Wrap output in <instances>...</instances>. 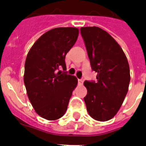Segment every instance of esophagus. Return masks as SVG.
I'll return each mask as SVG.
<instances>
[{
  "label": "esophagus",
  "instance_id": "34e87169",
  "mask_svg": "<svg viewBox=\"0 0 146 146\" xmlns=\"http://www.w3.org/2000/svg\"><path fill=\"white\" fill-rule=\"evenodd\" d=\"M83 83H84V79H78V84H79L80 85H82Z\"/></svg>",
  "mask_w": 146,
  "mask_h": 146
}]
</instances>
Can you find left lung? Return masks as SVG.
Returning a JSON list of instances; mask_svg holds the SVG:
<instances>
[{"mask_svg":"<svg viewBox=\"0 0 146 146\" xmlns=\"http://www.w3.org/2000/svg\"><path fill=\"white\" fill-rule=\"evenodd\" d=\"M92 69L97 81H84L87 111L93 119L107 121L119 111L128 91L130 68L124 52L110 34L97 27H81Z\"/></svg>","mask_w":146,"mask_h":146,"instance_id":"left-lung-1","label":"left lung"}]
</instances>
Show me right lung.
I'll return each instance as SVG.
<instances>
[{
	"mask_svg": "<svg viewBox=\"0 0 146 146\" xmlns=\"http://www.w3.org/2000/svg\"><path fill=\"white\" fill-rule=\"evenodd\" d=\"M79 30L58 27L44 33L28 52L25 62L24 84L29 100L36 113L48 120H55L66 113L76 76L61 73L66 70L65 58L76 43Z\"/></svg>",
	"mask_w": 146,
	"mask_h": 146,
	"instance_id": "add662e5",
	"label": "right lung"
}]
</instances>
